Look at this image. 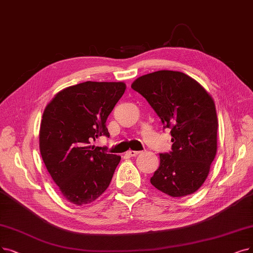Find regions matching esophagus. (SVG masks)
<instances>
[{"mask_svg": "<svg viewBox=\"0 0 253 253\" xmlns=\"http://www.w3.org/2000/svg\"><path fill=\"white\" fill-rule=\"evenodd\" d=\"M139 154H140V151H136V150H128L126 153V155L129 156V157H136Z\"/></svg>", "mask_w": 253, "mask_h": 253, "instance_id": "1", "label": "esophagus"}]
</instances>
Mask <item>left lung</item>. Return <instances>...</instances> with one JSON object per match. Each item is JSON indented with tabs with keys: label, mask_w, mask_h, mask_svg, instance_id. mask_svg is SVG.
<instances>
[{
	"label": "left lung",
	"mask_w": 253,
	"mask_h": 253,
	"mask_svg": "<svg viewBox=\"0 0 253 253\" xmlns=\"http://www.w3.org/2000/svg\"><path fill=\"white\" fill-rule=\"evenodd\" d=\"M132 88L147 100L172 136V150L160 154L151 185L172 197L194 193L207 179L217 153L214 99L197 81L173 70L144 75Z\"/></svg>",
	"instance_id": "1"
}]
</instances>
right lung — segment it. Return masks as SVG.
<instances>
[{
	"label": "right lung",
	"mask_w": 253,
	"mask_h": 253,
	"mask_svg": "<svg viewBox=\"0 0 253 253\" xmlns=\"http://www.w3.org/2000/svg\"><path fill=\"white\" fill-rule=\"evenodd\" d=\"M126 88L124 82L87 81L61 90L44 109L40 154L69 203H92L111 183L121 158L90 144L100 136H110L106 121Z\"/></svg>",
	"instance_id": "obj_1"
}]
</instances>
